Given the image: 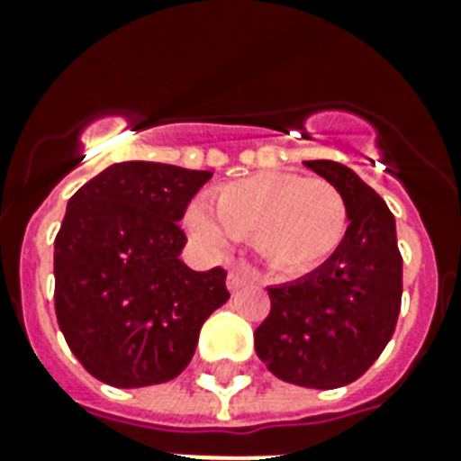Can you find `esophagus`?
Here are the masks:
<instances>
[{"label":"esophagus","instance_id":"obj_1","mask_svg":"<svg viewBox=\"0 0 461 461\" xmlns=\"http://www.w3.org/2000/svg\"><path fill=\"white\" fill-rule=\"evenodd\" d=\"M249 285V277H246L241 270H231L230 277H227V287H230V292H239L241 287H246Z\"/></svg>","mask_w":461,"mask_h":461}]
</instances>
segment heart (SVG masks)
<instances>
[{"mask_svg":"<svg viewBox=\"0 0 461 461\" xmlns=\"http://www.w3.org/2000/svg\"><path fill=\"white\" fill-rule=\"evenodd\" d=\"M215 212L205 205L188 210V230L201 244L220 249L230 234L251 239L267 267L285 277L321 267L349 230V208L335 184L289 172L224 184L215 194Z\"/></svg>","mask_w":461,"mask_h":461,"instance_id":"heart-1","label":"heart"}]
</instances>
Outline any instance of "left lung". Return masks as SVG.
Returning <instances> with one entry per match:
<instances>
[{"label":"left lung","instance_id":"obj_1","mask_svg":"<svg viewBox=\"0 0 461 461\" xmlns=\"http://www.w3.org/2000/svg\"><path fill=\"white\" fill-rule=\"evenodd\" d=\"M342 191L344 244L313 273L270 287V313L253 339L267 371L285 383L335 390L361 378L383 354L402 306V256L385 201L349 167L308 159Z\"/></svg>","mask_w":461,"mask_h":461}]
</instances>
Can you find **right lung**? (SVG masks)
Masks as SVG:
<instances>
[{
	"instance_id": "1",
	"label": "right lung",
	"mask_w": 461,
	"mask_h": 461,
	"mask_svg": "<svg viewBox=\"0 0 461 461\" xmlns=\"http://www.w3.org/2000/svg\"><path fill=\"white\" fill-rule=\"evenodd\" d=\"M212 172L117 162L83 184L54 239V311L81 366L114 387L176 378L203 322L230 299L227 273L179 258V220Z\"/></svg>"
}]
</instances>
